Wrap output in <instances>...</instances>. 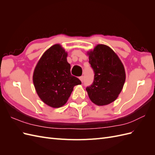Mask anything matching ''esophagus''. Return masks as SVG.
<instances>
[{
    "mask_svg": "<svg viewBox=\"0 0 155 155\" xmlns=\"http://www.w3.org/2000/svg\"><path fill=\"white\" fill-rule=\"evenodd\" d=\"M79 79H80L81 82H83V79H84V77L83 76H81V77H79Z\"/></svg>",
    "mask_w": 155,
    "mask_h": 155,
    "instance_id": "34e87169",
    "label": "esophagus"
}]
</instances>
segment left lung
<instances>
[{
	"instance_id": "8db88e82",
	"label": "left lung",
	"mask_w": 155,
	"mask_h": 155,
	"mask_svg": "<svg viewBox=\"0 0 155 155\" xmlns=\"http://www.w3.org/2000/svg\"><path fill=\"white\" fill-rule=\"evenodd\" d=\"M87 54L94 73L92 84L86 88L88 97L97 105L109 104L116 100L123 88L124 65L114 51L105 45H97Z\"/></svg>"
}]
</instances>
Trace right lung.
I'll list each match as a JSON object with an SVG mask.
<instances>
[{
	"label": "right lung",
	"mask_w": 155,
	"mask_h": 155,
	"mask_svg": "<svg viewBox=\"0 0 155 155\" xmlns=\"http://www.w3.org/2000/svg\"><path fill=\"white\" fill-rule=\"evenodd\" d=\"M67 53L60 45L46 50L37 63L33 75L36 92L45 104L59 108L66 104L74 87L81 84L70 73Z\"/></svg>",
	"instance_id": "obj_1"
}]
</instances>
